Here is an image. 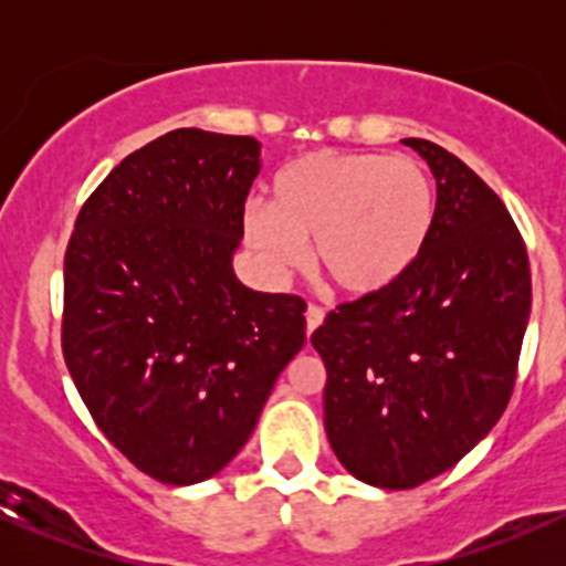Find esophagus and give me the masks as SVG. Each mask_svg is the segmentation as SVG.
Here are the masks:
<instances>
[{
  "instance_id": "34e87169",
  "label": "esophagus",
  "mask_w": 566,
  "mask_h": 566,
  "mask_svg": "<svg viewBox=\"0 0 566 566\" xmlns=\"http://www.w3.org/2000/svg\"><path fill=\"white\" fill-rule=\"evenodd\" d=\"M323 317H325V312L319 310V306H315V304L306 306V334H312V331L323 323Z\"/></svg>"
}]
</instances>
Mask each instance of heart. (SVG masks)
Masks as SVG:
<instances>
[{
    "mask_svg": "<svg viewBox=\"0 0 566 566\" xmlns=\"http://www.w3.org/2000/svg\"><path fill=\"white\" fill-rule=\"evenodd\" d=\"M436 191L410 156L319 150L295 158L271 182V205L243 210V238L276 279L312 262L347 295L397 282L430 238Z\"/></svg>",
    "mask_w": 566,
    "mask_h": 566,
    "instance_id": "heart-1",
    "label": "heart"
}]
</instances>
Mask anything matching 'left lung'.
Instances as JSON below:
<instances>
[{
  "mask_svg": "<svg viewBox=\"0 0 566 566\" xmlns=\"http://www.w3.org/2000/svg\"><path fill=\"white\" fill-rule=\"evenodd\" d=\"M405 145L438 182L430 238L408 273L312 334L331 449L384 490L419 488L493 430L531 312L526 243L499 193L441 145Z\"/></svg>",
  "mask_w": 566,
  "mask_h": 566,
  "instance_id": "1",
  "label": "left lung"
}]
</instances>
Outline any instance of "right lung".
<instances>
[{
  "label": "right lung",
  "instance_id": "obj_1",
  "mask_svg": "<svg viewBox=\"0 0 566 566\" xmlns=\"http://www.w3.org/2000/svg\"><path fill=\"white\" fill-rule=\"evenodd\" d=\"M256 175L251 136L169 130L108 172L67 243V373L114 449L164 484L235 458L306 342L304 298L232 271Z\"/></svg>",
  "mask_w": 566,
  "mask_h": 566
}]
</instances>
